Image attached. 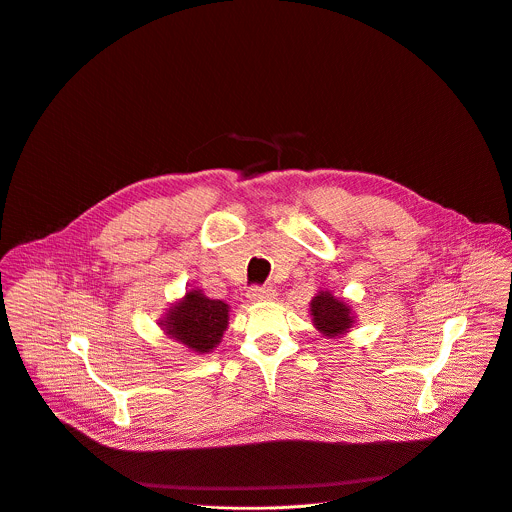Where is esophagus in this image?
<instances>
[{
    "label": "esophagus",
    "instance_id": "34e87169",
    "mask_svg": "<svg viewBox=\"0 0 512 512\" xmlns=\"http://www.w3.org/2000/svg\"><path fill=\"white\" fill-rule=\"evenodd\" d=\"M275 298L273 287H251L249 289V300L251 302H271Z\"/></svg>",
    "mask_w": 512,
    "mask_h": 512
}]
</instances>
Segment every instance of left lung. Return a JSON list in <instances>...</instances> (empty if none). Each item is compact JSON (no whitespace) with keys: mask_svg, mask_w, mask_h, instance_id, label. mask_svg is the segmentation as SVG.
Masks as SVG:
<instances>
[{"mask_svg":"<svg viewBox=\"0 0 512 512\" xmlns=\"http://www.w3.org/2000/svg\"><path fill=\"white\" fill-rule=\"evenodd\" d=\"M310 316L316 330L326 338H342L356 322L352 306L336 298L330 289H320L310 302Z\"/></svg>","mask_w":512,"mask_h":512,"instance_id":"1","label":"left lung"}]
</instances>
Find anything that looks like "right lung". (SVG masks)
I'll use <instances>...</instances> for the list:
<instances>
[{
	"label": "right lung",
	"mask_w": 512,
	"mask_h": 512,
	"mask_svg": "<svg viewBox=\"0 0 512 512\" xmlns=\"http://www.w3.org/2000/svg\"><path fill=\"white\" fill-rule=\"evenodd\" d=\"M231 306L223 300H212L202 289L192 287L176 300L160 318V328L168 338L194 354H208L223 340L229 328Z\"/></svg>",
	"instance_id": "right-lung-1"
}]
</instances>
